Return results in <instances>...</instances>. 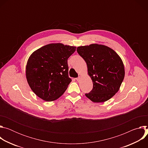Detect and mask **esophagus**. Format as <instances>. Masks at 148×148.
I'll return each mask as SVG.
<instances>
[{"instance_id":"esophagus-1","label":"esophagus","mask_w":148,"mask_h":148,"mask_svg":"<svg viewBox=\"0 0 148 148\" xmlns=\"http://www.w3.org/2000/svg\"><path fill=\"white\" fill-rule=\"evenodd\" d=\"M80 79H81L80 77H78V78H76V80H77V81H80Z\"/></svg>"}]
</instances>
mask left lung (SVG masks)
Wrapping results in <instances>:
<instances>
[{"label":"left lung","mask_w":148,"mask_h":148,"mask_svg":"<svg viewBox=\"0 0 148 148\" xmlns=\"http://www.w3.org/2000/svg\"><path fill=\"white\" fill-rule=\"evenodd\" d=\"M78 53L85 60L93 88L86 96L94 102H103L119 90L125 77V69L119 56L110 47L91 44L79 46Z\"/></svg>","instance_id":"obj_1"}]
</instances>
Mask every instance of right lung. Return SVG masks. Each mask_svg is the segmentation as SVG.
<instances>
[{
    "label": "right lung",
    "instance_id": "1",
    "mask_svg": "<svg viewBox=\"0 0 148 148\" xmlns=\"http://www.w3.org/2000/svg\"><path fill=\"white\" fill-rule=\"evenodd\" d=\"M76 47L51 43L34 51L29 57L26 76L34 93L46 101L60 97L71 79L69 77L67 60Z\"/></svg>",
    "mask_w": 148,
    "mask_h": 148
}]
</instances>
